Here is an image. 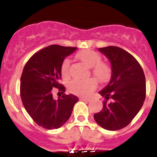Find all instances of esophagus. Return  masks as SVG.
I'll return each instance as SVG.
<instances>
[{
  "mask_svg": "<svg viewBox=\"0 0 157 157\" xmlns=\"http://www.w3.org/2000/svg\"><path fill=\"white\" fill-rule=\"evenodd\" d=\"M80 99L82 101H86V102H90V98H86V97H80Z\"/></svg>",
  "mask_w": 157,
  "mask_h": 157,
  "instance_id": "obj_1",
  "label": "esophagus"
}]
</instances>
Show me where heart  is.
Wrapping results in <instances>:
<instances>
[{
  "label": "heart",
  "mask_w": 157,
  "mask_h": 157,
  "mask_svg": "<svg viewBox=\"0 0 157 157\" xmlns=\"http://www.w3.org/2000/svg\"><path fill=\"white\" fill-rule=\"evenodd\" d=\"M77 58L88 67H92V74L99 82H105L109 80L112 73L111 67L107 63L101 61V56L95 51L86 49L79 52ZM71 61L66 58L63 61L61 73L63 78L66 79L70 75ZM96 83L93 79L86 80H73L68 84L69 90L72 93L79 96H87L95 90Z\"/></svg>",
  "instance_id": "1"
}]
</instances>
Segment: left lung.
Masks as SVG:
<instances>
[{"label": "left lung", "instance_id": "1", "mask_svg": "<svg viewBox=\"0 0 157 157\" xmlns=\"http://www.w3.org/2000/svg\"><path fill=\"white\" fill-rule=\"evenodd\" d=\"M112 64L109 83L99 92L103 108L94 115L102 128L116 131L126 127L141 109L146 97L145 75L133 55L116 46L99 48Z\"/></svg>", "mask_w": 157, "mask_h": 157}]
</instances>
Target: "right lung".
<instances>
[{"label":"right lung","instance_id":"1","mask_svg":"<svg viewBox=\"0 0 157 157\" xmlns=\"http://www.w3.org/2000/svg\"><path fill=\"white\" fill-rule=\"evenodd\" d=\"M77 49L52 45L35 53L28 60L20 78V97L25 109L33 121L46 129H57L67 122L78 98L66 95L60 83L61 67L65 57ZM63 95L54 100L52 89Z\"/></svg>","mask_w":157,"mask_h":157}]
</instances>
